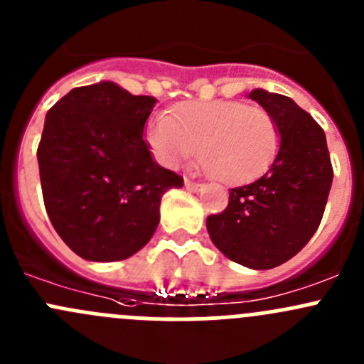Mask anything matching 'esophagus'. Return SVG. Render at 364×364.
I'll list each match as a JSON object with an SVG mask.
<instances>
[{"instance_id": "1", "label": "esophagus", "mask_w": 364, "mask_h": 364, "mask_svg": "<svg viewBox=\"0 0 364 364\" xmlns=\"http://www.w3.org/2000/svg\"><path fill=\"white\" fill-rule=\"evenodd\" d=\"M185 186L188 190H193V192H199L200 188H203V183H196V181H192V179H185Z\"/></svg>"}]
</instances>
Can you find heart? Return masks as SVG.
Returning a JSON list of instances; mask_svg holds the SVG:
<instances>
[{
  "mask_svg": "<svg viewBox=\"0 0 364 364\" xmlns=\"http://www.w3.org/2000/svg\"><path fill=\"white\" fill-rule=\"evenodd\" d=\"M153 151L167 165L193 159L227 185L259 178L273 161L280 134L273 116L230 100L188 102L156 117L148 130Z\"/></svg>",
  "mask_w": 364,
  "mask_h": 364,
  "instance_id": "1",
  "label": "heart"
}]
</instances>
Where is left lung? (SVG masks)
I'll return each mask as SVG.
<instances>
[{"label": "left lung", "mask_w": 364, "mask_h": 364, "mask_svg": "<svg viewBox=\"0 0 364 364\" xmlns=\"http://www.w3.org/2000/svg\"><path fill=\"white\" fill-rule=\"evenodd\" d=\"M248 97L273 116L280 148L266 174L230 188L229 205L205 220L209 237L227 259L271 269L303 250L321 225L333 183L326 134L292 98L266 90Z\"/></svg>", "instance_id": "8db88e82"}]
</instances>
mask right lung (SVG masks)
Listing matches in <instances>:
<instances>
[{
  "label": "right lung",
  "instance_id": "obj_1",
  "mask_svg": "<svg viewBox=\"0 0 364 364\" xmlns=\"http://www.w3.org/2000/svg\"><path fill=\"white\" fill-rule=\"evenodd\" d=\"M155 104L104 80L73 87L47 112L36 151L43 204L82 259L112 262L137 253L159 227L161 196L183 186L142 137Z\"/></svg>",
  "mask_w": 364,
  "mask_h": 364
}]
</instances>
